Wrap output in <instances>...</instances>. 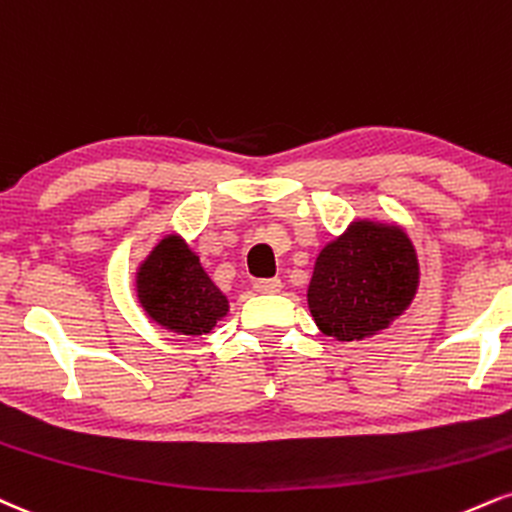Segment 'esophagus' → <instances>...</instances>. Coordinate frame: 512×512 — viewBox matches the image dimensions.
<instances>
[{"mask_svg":"<svg viewBox=\"0 0 512 512\" xmlns=\"http://www.w3.org/2000/svg\"><path fill=\"white\" fill-rule=\"evenodd\" d=\"M255 291L257 293H279L281 291V281L279 279H257L255 281Z\"/></svg>","mask_w":512,"mask_h":512,"instance_id":"esophagus-1","label":"esophagus"}]
</instances>
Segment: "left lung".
I'll return each instance as SVG.
<instances>
[{
	"mask_svg": "<svg viewBox=\"0 0 512 512\" xmlns=\"http://www.w3.org/2000/svg\"><path fill=\"white\" fill-rule=\"evenodd\" d=\"M417 283L420 264L405 231L362 219L319 252L307 305L322 334L360 341L408 310Z\"/></svg>",
	"mask_w": 512,
	"mask_h": 512,
	"instance_id": "1",
	"label": "left lung"
}]
</instances>
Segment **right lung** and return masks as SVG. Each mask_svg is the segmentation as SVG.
Returning a JSON list of instances; mask_svg holds the SVG:
<instances>
[{
    "mask_svg": "<svg viewBox=\"0 0 512 512\" xmlns=\"http://www.w3.org/2000/svg\"><path fill=\"white\" fill-rule=\"evenodd\" d=\"M138 300L164 329L202 336L229 312V300L214 286L200 257L178 236H166L140 264L135 276Z\"/></svg>",
    "mask_w": 512,
    "mask_h": 512,
    "instance_id": "1",
    "label": "right lung"
}]
</instances>
